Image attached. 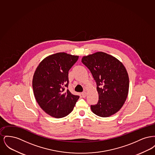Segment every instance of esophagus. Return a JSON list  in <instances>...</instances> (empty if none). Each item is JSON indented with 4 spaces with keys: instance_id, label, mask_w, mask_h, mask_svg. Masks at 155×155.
Returning <instances> with one entry per match:
<instances>
[{
    "instance_id": "obj_1",
    "label": "esophagus",
    "mask_w": 155,
    "mask_h": 155,
    "mask_svg": "<svg viewBox=\"0 0 155 155\" xmlns=\"http://www.w3.org/2000/svg\"><path fill=\"white\" fill-rule=\"evenodd\" d=\"M81 95H82V96L83 97H85L86 96H87V92H86L85 91L82 92L81 93Z\"/></svg>"
}]
</instances>
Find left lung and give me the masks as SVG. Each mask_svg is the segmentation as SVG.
Listing matches in <instances>:
<instances>
[{
	"label": "left lung",
	"instance_id": "1",
	"mask_svg": "<svg viewBox=\"0 0 155 155\" xmlns=\"http://www.w3.org/2000/svg\"><path fill=\"white\" fill-rule=\"evenodd\" d=\"M97 84L98 102L91 109L97 116L107 117L116 113L125 103L129 89V77L123 64L115 57L97 52L83 56Z\"/></svg>",
	"mask_w": 155,
	"mask_h": 155
}]
</instances>
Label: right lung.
<instances>
[{
    "instance_id": "add662e5",
    "label": "right lung",
    "mask_w": 155,
    "mask_h": 155,
    "mask_svg": "<svg viewBox=\"0 0 155 155\" xmlns=\"http://www.w3.org/2000/svg\"><path fill=\"white\" fill-rule=\"evenodd\" d=\"M78 58L64 52L57 53L42 60L35 71L34 96L41 108L53 117L62 118L69 114L80 97L66 90L68 71Z\"/></svg>"
}]
</instances>
